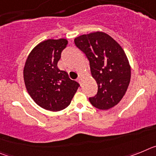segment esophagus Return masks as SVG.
<instances>
[{
    "instance_id": "34e87169",
    "label": "esophagus",
    "mask_w": 156,
    "mask_h": 156,
    "mask_svg": "<svg viewBox=\"0 0 156 156\" xmlns=\"http://www.w3.org/2000/svg\"><path fill=\"white\" fill-rule=\"evenodd\" d=\"M77 81H78V82H79L80 83V84H81V83H82V81H83L82 76H79V77H78V78H77Z\"/></svg>"
}]
</instances>
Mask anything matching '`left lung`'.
Masks as SVG:
<instances>
[{"label": "left lung", "mask_w": 156, "mask_h": 156, "mask_svg": "<svg viewBox=\"0 0 156 156\" xmlns=\"http://www.w3.org/2000/svg\"><path fill=\"white\" fill-rule=\"evenodd\" d=\"M74 42L89 60L91 75L98 84L97 94L89 98L90 102L101 110L116 105L124 96L131 76L122 47L109 35L99 31L77 37Z\"/></svg>", "instance_id": "left-lung-1"}]
</instances>
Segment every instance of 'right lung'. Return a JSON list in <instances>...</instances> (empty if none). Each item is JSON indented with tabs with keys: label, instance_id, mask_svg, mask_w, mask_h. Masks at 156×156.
I'll list each match as a JSON object with an SVG mask.
<instances>
[{
	"label": "right lung",
	"instance_id": "right-lung-1",
	"mask_svg": "<svg viewBox=\"0 0 156 156\" xmlns=\"http://www.w3.org/2000/svg\"><path fill=\"white\" fill-rule=\"evenodd\" d=\"M67 44L63 38L42 41L31 51L23 69L29 94L38 105L49 111H61L68 107L80 87L57 66Z\"/></svg>",
	"mask_w": 156,
	"mask_h": 156
}]
</instances>
